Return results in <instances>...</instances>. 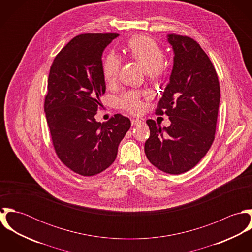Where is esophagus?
<instances>
[{
	"mask_svg": "<svg viewBox=\"0 0 252 252\" xmlns=\"http://www.w3.org/2000/svg\"><path fill=\"white\" fill-rule=\"evenodd\" d=\"M131 123H132V126H138V125H140V124H143L144 121L141 120V119L135 118V119H132V120H131Z\"/></svg>",
	"mask_w": 252,
	"mask_h": 252,
	"instance_id": "esophagus-1",
	"label": "esophagus"
}]
</instances>
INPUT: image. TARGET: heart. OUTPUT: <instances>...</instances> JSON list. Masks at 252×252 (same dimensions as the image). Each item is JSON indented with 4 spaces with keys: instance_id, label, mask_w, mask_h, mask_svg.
<instances>
[{
    "instance_id": "heart-1",
    "label": "heart",
    "mask_w": 252,
    "mask_h": 252,
    "mask_svg": "<svg viewBox=\"0 0 252 252\" xmlns=\"http://www.w3.org/2000/svg\"><path fill=\"white\" fill-rule=\"evenodd\" d=\"M128 56L137 61L151 77H156L162 70V63L165 58L164 50L151 37L147 36H133L127 43L126 48ZM121 61L113 53L107 54L102 61V73L108 84H113L118 76ZM144 94L129 90L124 92L118 98V106L122 109L137 114L140 113L144 104L142 102Z\"/></svg>"
}]
</instances>
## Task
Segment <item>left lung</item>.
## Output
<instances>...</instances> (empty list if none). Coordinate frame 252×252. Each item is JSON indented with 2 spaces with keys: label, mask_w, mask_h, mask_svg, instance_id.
Returning a JSON list of instances; mask_svg holds the SVG:
<instances>
[{
  "label": "left lung",
  "mask_w": 252,
  "mask_h": 252,
  "mask_svg": "<svg viewBox=\"0 0 252 252\" xmlns=\"http://www.w3.org/2000/svg\"><path fill=\"white\" fill-rule=\"evenodd\" d=\"M174 68L155 113L167 114L168 128L146 120L150 136L144 144L149 162L160 171L180 175L207 154L216 136L220 85L216 69L200 44L187 36L171 34Z\"/></svg>",
  "instance_id": "obj_1"
}]
</instances>
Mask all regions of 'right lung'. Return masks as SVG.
Instances as JSON below:
<instances>
[{
  "label": "right lung",
  "instance_id": "obj_1",
  "mask_svg": "<svg viewBox=\"0 0 252 252\" xmlns=\"http://www.w3.org/2000/svg\"><path fill=\"white\" fill-rule=\"evenodd\" d=\"M116 33L74 36L50 67L44 111L54 150L72 172L91 177L114 162L118 145L131 127L117 113L106 122L94 115L106 92L102 54Z\"/></svg>",
  "mask_w": 252,
  "mask_h": 252
}]
</instances>
